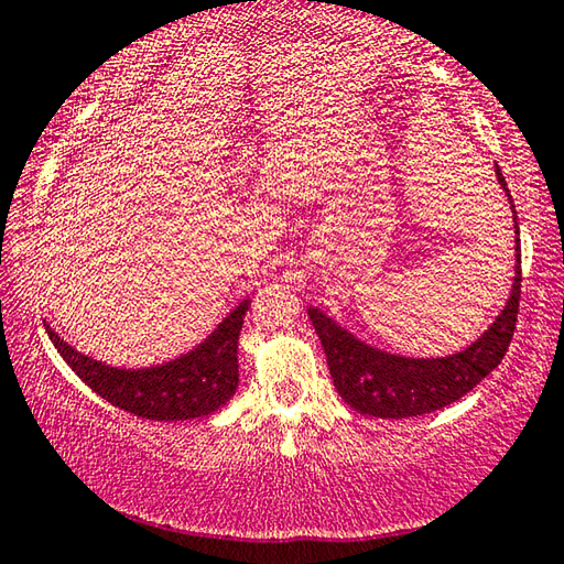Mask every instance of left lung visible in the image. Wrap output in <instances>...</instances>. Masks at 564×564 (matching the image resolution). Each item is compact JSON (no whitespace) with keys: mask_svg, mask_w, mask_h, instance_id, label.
I'll return each mask as SVG.
<instances>
[{"mask_svg":"<svg viewBox=\"0 0 564 564\" xmlns=\"http://www.w3.org/2000/svg\"><path fill=\"white\" fill-rule=\"evenodd\" d=\"M516 221V275L503 311L464 350L444 357H406L380 350L347 330L321 308H308L321 337L333 384L355 412L380 419H409L436 412L470 392L503 360L513 340L520 301V229L503 172L496 165Z\"/></svg>","mask_w":564,"mask_h":564,"instance_id":"obj_1","label":"left lung"}]
</instances>
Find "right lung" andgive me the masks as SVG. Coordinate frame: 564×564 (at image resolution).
I'll list each match as a JSON object with an SVG mask.
<instances>
[{
	"mask_svg": "<svg viewBox=\"0 0 564 564\" xmlns=\"http://www.w3.org/2000/svg\"><path fill=\"white\" fill-rule=\"evenodd\" d=\"M251 299H243L214 330L175 360L118 367L78 352L44 321L66 365L112 406L155 422H184L219 412L239 387V335Z\"/></svg>",
	"mask_w": 564,
	"mask_h": 564,
	"instance_id": "right-lung-1",
	"label": "right lung"
}]
</instances>
